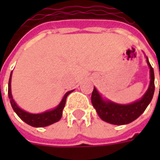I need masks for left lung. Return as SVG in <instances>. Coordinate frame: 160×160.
<instances>
[{
  "instance_id": "8db88e82",
  "label": "left lung",
  "mask_w": 160,
  "mask_h": 160,
  "mask_svg": "<svg viewBox=\"0 0 160 160\" xmlns=\"http://www.w3.org/2000/svg\"><path fill=\"white\" fill-rule=\"evenodd\" d=\"M147 64L150 70V83L148 90L140 100L129 105H119L110 100H105L94 87L91 95V102L98 115L104 121L116 125L131 123L141 115L151 102L154 93V69L146 57Z\"/></svg>"
}]
</instances>
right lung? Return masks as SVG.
Returning a JSON list of instances; mask_svg holds the SVG:
<instances>
[{
  "mask_svg": "<svg viewBox=\"0 0 160 160\" xmlns=\"http://www.w3.org/2000/svg\"><path fill=\"white\" fill-rule=\"evenodd\" d=\"M11 74L10 75V79H9V84H8V96L11 101V105L13 108L14 111L16 112V114L21 118L24 122H26V124L33 127H46L48 125L54 124L55 122H58L61 119L62 117V111L65 105V101H66V98L70 93L74 91L70 90L68 91L63 97L62 100L60 101L57 107H55V109L48 110V111L41 113V114H31L28 112L25 111L23 109H21L18 105H16L15 100L12 98L11 95Z\"/></svg>",
  "mask_w": 160,
  "mask_h": 160,
  "instance_id": "right-lung-1",
  "label": "right lung"
}]
</instances>
